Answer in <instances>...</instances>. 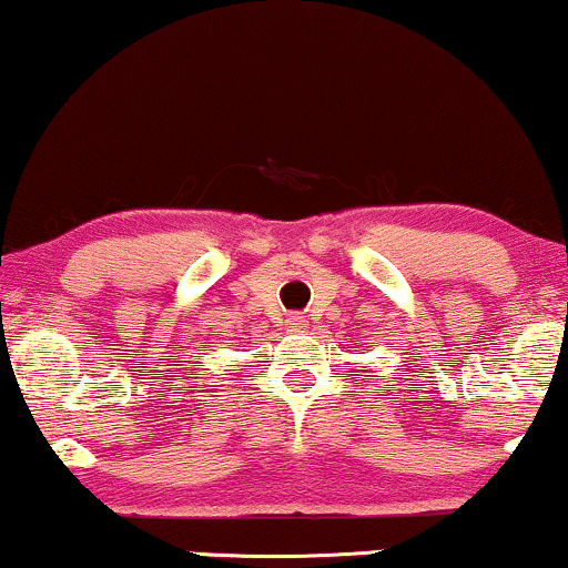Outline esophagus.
Masks as SVG:
<instances>
[{
	"instance_id": "obj_1",
	"label": "esophagus",
	"mask_w": 568,
	"mask_h": 568,
	"mask_svg": "<svg viewBox=\"0 0 568 568\" xmlns=\"http://www.w3.org/2000/svg\"><path fill=\"white\" fill-rule=\"evenodd\" d=\"M291 327L296 329V333H301V329H306V320L298 317V314H296V317H291Z\"/></svg>"
}]
</instances>
